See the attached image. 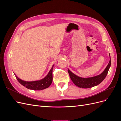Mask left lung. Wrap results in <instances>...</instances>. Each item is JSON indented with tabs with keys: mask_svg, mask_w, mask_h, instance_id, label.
<instances>
[{
	"mask_svg": "<svg viewBox=\"0 0 121 121\" xmlns=\"http://www.w3.org/2000/svg\"><path fill=\"white\" fill-rule=\"evenodd\" d=\"M111 61L110 57V60H109V63L104 69V71L99 75L93 77L88 78H83L80 77L73 74L69 69L68 73L72 81L76 86L80 88H89L92 87L99 84L105 79L108 74L109 69L111 67Z\"/></svg>",
	"mask_w": 121,
	"mask_h": 121,
	"instance_id": "obj_1",
	"label": "left lung"
}]
</instances>
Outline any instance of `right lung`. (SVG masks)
<instances>
[{
	"label": "right lung",
	"instance_id": "obj_1",
	"mask_svg": "<svg viewBox=\"0 0 121 121\" xmlns=\"http://www.w3.org/2000/svg\"><path fill=\"white\" fill-rule=\"evenodd\" d=\"M53 67V65L52 68L51 69L48 75L44 78L39 80V81L28 82L23 81V80L19 79L17 76H16V77L20 83H21L22 85L26 87L28 89L34 90H43L48 88L51 85V84L52 83Z\"/></svg>",
	"mask_w": 121,
	"mask_h": 121
}]
</instances>
